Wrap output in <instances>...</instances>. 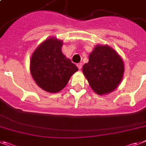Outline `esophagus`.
<instances>
[{
  "label": "esophagus",
  "mask_w": 146,
  "mask_h": 146,
  "mask_svg": "<svg viewBox=\"0 0 146 146\" xmlns=\"http://www.w3.org/2000/svg\"><path fill=\"white\" fill-rule=\"evenodd\" d=\"M77 66H78V68H79V69H81L82 66H83V63H78V64H77Z\"/></svg>",
  "instance_id": "34e87169"
}]
</instances>
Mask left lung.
Wrapping results in <instances>:
<instances>
[{
	"label": "left lung",
	"instance_id": "obj_1",
	"mask_svg": "<svg viewBox=\"0 0 146 146\" xmlns=\"http://www.w3.org/2000/svg\"><path fill=\"white\" fill-rule=\"evenodd\" d=\"M83 66L89 86L99 95L109 94L118 87L124 74V63L118 53L108 45H96Z\"/></svg>",
	"mask_w": 146,
	"mask_h": 146
}]
</instances>
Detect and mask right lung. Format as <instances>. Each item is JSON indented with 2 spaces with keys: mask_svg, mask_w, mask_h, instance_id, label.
<instances>
[{
  "mask_svg": "<svg viewBox=\"0 0 146 146\" xmlns=\"http://www.w3.org/2000/svg\"><path fill=\"white\" fill-rule=\"evenodd\" d=\"M63 41L50 37L37 47L30 60V72L36 84L50 93L60 92L78 70L62 52Z\"/></svg>",
  "mask_w": 146,
  "mask_h": 146,
  "instance_id": "right-lung-1",
  "label": "right lung"
}]
</instances>
